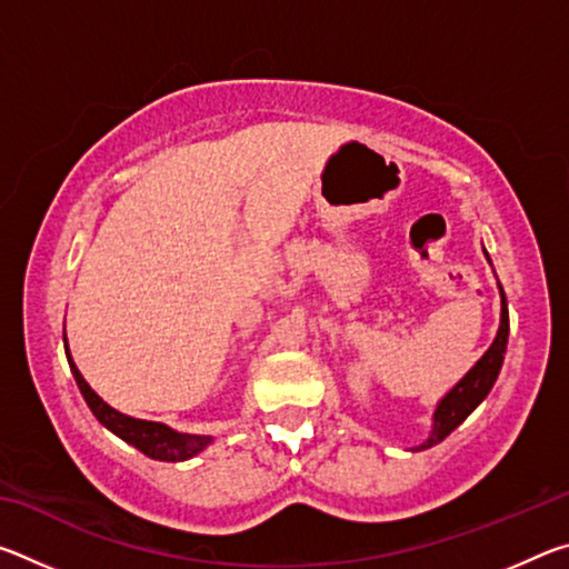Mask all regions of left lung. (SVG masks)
<instances>
[{
  "label": "left lung",
  "instance_id": "8db88e82",
  "mask_svg": "<svg viewBox=\"0 0 569 569\" xmlns=\"http://www.w3.org/2000/svg\"><path fill=\"white\" fill-rule=\"evenodd\" d=\"M499 296H502V319H499V331L495 336L492 346H489L487 353L481 356V359L465 373V379H461L455 389H449L447 397L437 403L431 435L427 441H423V445L413 447V451L429 449V447L439 445L441 439H447L451 431H455L459 423L465 421L469 413L487 399V393L492 391L495 381L499 377V369H502L505 351H507V336H509L507 296H505L502 283H499Z\"/></svg>",
  "mask_w": 569,
  "mask_h": 569
}]
</instances>
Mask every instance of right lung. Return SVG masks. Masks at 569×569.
<instances>
[{
  "mask_svg": "<svg viewBox=\"0 0 569 569\" xmlns=\"http://www.w3.org/2000/svg\"><path fill=\"white\" fill-rule=\"evenodd\" d=\"M64 353L67 361H70L72 377L80 387L84 401H88L90 411L98 417L104 429H110L112 435H118L122 441H128L134 449H140L142 455L158 461H186L190 457H196L198 451H203L210 441V437H198V435H180V431L166 427L160 421H146V419H132L128 413H120L118 409H112L110 403H104L98 393L90 389V383L82 379L80 369H77L70 349H67V339H64Z\"/></svg>",
  "mask_w": 569,
  "mask_h": 569,
  "instance_id": "right-lung-1",
  "label": "right lung"
}]
</instances>
